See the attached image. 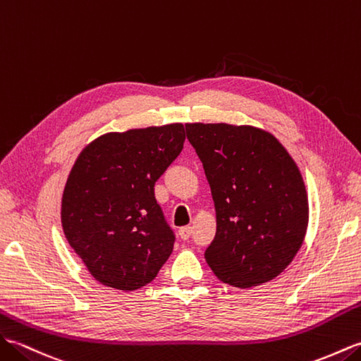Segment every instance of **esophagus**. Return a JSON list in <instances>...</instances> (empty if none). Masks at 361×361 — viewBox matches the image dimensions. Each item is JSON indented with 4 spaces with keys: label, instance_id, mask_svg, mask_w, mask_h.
Listing matches in <instances>:
<instances>
[{
    "label": "esophagus",
    "instance_id": "1",
    "mask_svg": "<svg viewBox=\"0 0 361 361\" xmlns=\"http://www.w3.org/2000/svg\"><path fill=\"white\" fill-rule=\"evenodd\" d=\"M191 233H193V228H191V227H182V228H179V236H180V239H183V241H187V239H190Z\"/></svg>",
    "mask_w": 361,
    "mask_h": 361
}]
</instances>
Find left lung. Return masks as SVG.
<instances>
[{
	"label": "left lung",
	"mask_w": 361,
	"mask_h": 361,
	"mask_svg": "<svg viewBox=\"0 0 361 361\" xmlns=\"http://www.w3.org/2000/svg\"><path fill=\"white\" fill-rule=\"evenodd\" d=\"M216 210L205 261L239 289L276 278L302 245L309 222L302 176L270 133L253 126L187 123Z\"/></svg>",
	"instance_id": "left-lung-1"
}]
</instances>
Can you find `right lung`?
Wrapping results in <instances>:
<instances>
[{
    "label": "right lung",
    "mask_w": 361,
    "mask_h": 361,
    "mask_svg": "<svg viewBox=\"0 0 361 361\" xmlns=\"http://www.w3.org/2000/svg\"><path fill=\"white\" fill-rule=\"evenodd\" d=\"M185 142L182 123L108 133L87 145L69 173L61 226L69 245L103 286L135 290L170 258L174 233L154 183Z\"/></svg>",
    "instance_id": "add662e5"
}]
</instances>
